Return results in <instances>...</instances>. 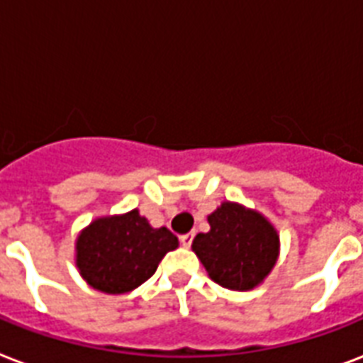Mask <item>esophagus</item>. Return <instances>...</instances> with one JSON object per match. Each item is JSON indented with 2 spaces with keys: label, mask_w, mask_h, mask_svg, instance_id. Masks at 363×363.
Instances as JSON below:
<instances>
[{
  "label": "esophagus",
  "mask_w": 363,
  "mask_h": 363,
  "mask_svg": "<svg viewBox=\"0 0 363 363\" xmlns=\"http://www.w3.org/2000/svg\"><path fill=\"white\" fill-rule=\"evenodd\" d=\"M193 238H195V233H185V235L179 237V242H182V246H185V248H189L191 244H193Z\"/></svg>",
  "instance_id": "1"
}]
</instances>
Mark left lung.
Segmentation results:
<instances>
[{"mask_svg":"<svg viewBox=\"0 0 363 363\" xmlns=\"http://www.w3.org/2000/svg\"><path fill=\"white\" fill-rule=\"evenodd\" d=\"M210 231L199 233L193 252L213 282L246 291L271 272L278 257L274 227L248 208L223 202L208 216Z\"/></svg>","mask_w":363,"mask_h":363,"instance_id":"obj_1","label":"left lung"}]
</instances>
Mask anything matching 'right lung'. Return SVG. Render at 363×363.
<instances>
[{
    "instance_id": "obj_1",
    "label": "right lung",
    "mask_w": 363,
    "mask_h": 363,
    "mask_svg": "<svg viewBox=\"0 0 363 363\" xmlns=\"http://www.w3.org/2000/svg\"><path fill=\"white\" fill-rule=\"evenodd\" d=\"M178 238L167 227L153 229L138 210L94 220L77 238L81 277L104 294H126L155 274Z\"/></svg>"
}]
</instances>
